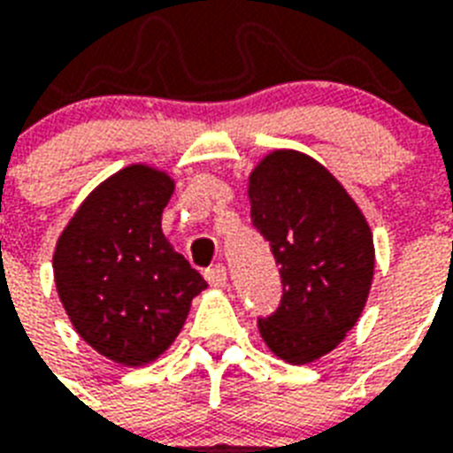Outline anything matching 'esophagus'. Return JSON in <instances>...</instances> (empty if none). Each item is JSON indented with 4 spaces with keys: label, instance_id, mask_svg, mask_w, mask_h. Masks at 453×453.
Instances as JSON below:
<instances>
[{
    "label": "esophagus",
    "instance_id": "obj_1",
    "mask_svg": "<svg viewBox=\"0 0 453 453\" xmlns=\"http://www.w3.org/2000/svg\"><path fill=\"white\" fill-rule=\"evenodd\" d=\"M206 282L211 284V287H216V289H220V287H226L227 282V273L223 265H213V268H209L204 273Z\"/></svg>",
    "mask_w": 453,
    "mask_h": 453
}]
</instances>
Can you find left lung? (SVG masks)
I'll return each instance as SVG.
<instances>
[{
  "label": "left lung",
  "instance_id": "1",
  "mask_svg": "<svg viewBox=\"0 0 453 453\" xmlns=\"http://www.w3.org/2000/svg\"><path fill=\"white\" fill-rule=\"evenodd\" d=\"M251 219L282 273V305L258 319L263 341L289 365H310L343 343L373 282L372 227L324 164L280 150L247 180Z\"/></svg>",
  "mask_w": 453,
  "mask_h": 453
}]
</instances>
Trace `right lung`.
<instances>
[{
    "mask_svg": "<svg viewBox=\"0 0 453 453\" xmlns=\"http://www.w3.org/2000/svg\"><path fill=\"white\" fill-rule=\"evenodd\" d=\"M176 180L129 164L88 192L53 249V282L74 331L98 355L143 366L169 350L206 289L162 233Z\"/></svg>",
    "mask_w": 453,
    "mask_h": 453,
    "instance_id": "right-lung-1",
    "label": "right lung"
}]
</instances>
